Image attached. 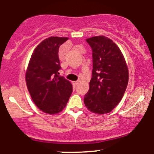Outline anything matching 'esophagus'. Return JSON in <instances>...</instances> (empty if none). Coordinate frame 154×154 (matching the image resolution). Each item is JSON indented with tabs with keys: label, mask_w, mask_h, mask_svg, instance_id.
<instances>
[{
	"label": "esophagus",
	"mask_w": 154,
	"mask_h": 154,
	"mask_svg": "<svg viewBox=\"0 0 154 154\" xmlns=\"http://www.w3.org/2000/svg\"><path fill=\"white\" fill-rule=\"evenodd\" d=\"M78 82H79L78 81H75V82H72V84H73L75 86H76L77 84H78Z\"/></svg>",
	"instance_id": "esophagus-1"
}]
</instances>
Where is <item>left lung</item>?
<instances>
[{
  "mask_svg": "<svg viewBox=\"0 0 154 154\" xmlns=\"http://www.w3.org/2000/svg\"><path fill=\"white\" fill-rule=\"evenodd\" d=\"M92 48L93 72L84 103L91 112L107 114L121 101L128 84L126 61L111 39L96 36L86 40Z\"/></svg>",
  "mask_w": 154,
  "mask_h": 154,
  "instance_id": "1",
  "label": "left lung"
}]
</instances>
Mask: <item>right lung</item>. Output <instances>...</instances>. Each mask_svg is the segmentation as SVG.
Returning <instances> with one entry per match:
<instances>
[{
    "mask_svg": "<svg viewBox=\"0 0 154 154\" xmlns=\"http://www.w3.org/2000/svg\"><path fill=\"white\" fill-rule=\"evenodd\" d=\"M68 38L50 37L35 48L26 72V82L32 99L43 112L54 114L66 106L72 85L59 75L60 45Z\"/></svg>",
    "mask_w": 154,
    "mask_h": 154,
    "instance_id": "obj_1",
    "label": "right lung"
}]
</instances>
